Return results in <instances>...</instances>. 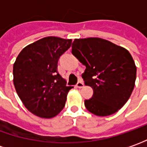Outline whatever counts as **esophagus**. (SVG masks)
Listing matches in <instances>:
<instances>
[{
  "label": "esophagus",
  "mask_w": 147,
  "mask_h": 147,
  "mask_svg": "<svg viewBox=\"0 0 147 147\" xmlns=\"http://www.w3.org/2000/svg\"><path fill=\"white\" fill-rule=\"evenodd\" d=\"M83 86H84L83 82H82V81H79V82H78V83H77L76 86H77L78 88H82V87H83Z\"/></svg>",
  "instance_id": "1"
}]
</instances>
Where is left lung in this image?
Returning <instances> with one entry per match:
<instances>
[{
  "instance_id": "1",
  "label": "left lung",
  "mask_w": 147,
  "mask_h": 147,
  "mask_svg": "<svg viewBox=\"0 0 147 147\" xmlns=\"http://www.w3.org/2000/svg\"><path fill=\"white\" fill-rule=\"evenodd\" d=\"M72 54L86 66L82 78L93 89L84 101L90 113L106 117L117 113L129 99L135 85L136 68L125 48L100 38L76 39Z\"/></svg>"
}]
</instances>
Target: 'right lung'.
<instances>
[{
	"mask_svg": "<svg viewBox=\"0 0 147 147\" xmlns=\"http://www.w3.org/2000/svg\"><path fill=\"white\" fill-rule=\"evenodd\" d=\"M71 39L49 36L23 48L13 64V85L30 113L52 118L65 107L72 86L57 71L59 58L70 48Z\"/></svg>",
	"mask_w": 147,
	"mask_h": 147,
	"instance_id": "right-lung-1",
	"label": "right lung"
}]
</instances>
